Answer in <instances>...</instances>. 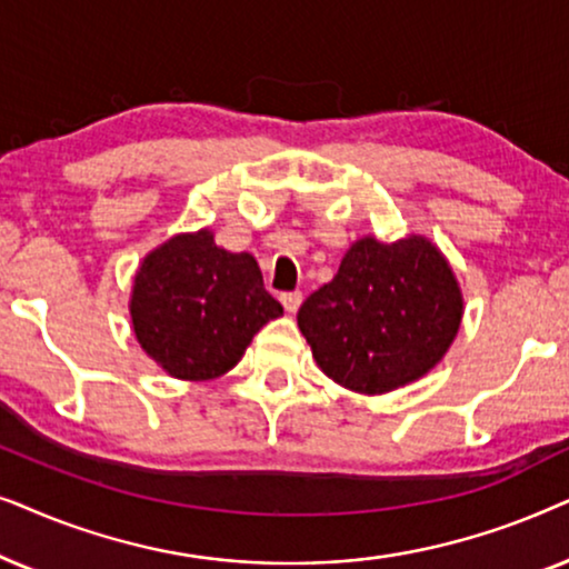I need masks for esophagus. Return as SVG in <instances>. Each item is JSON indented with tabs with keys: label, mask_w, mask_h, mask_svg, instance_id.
Instances as JSON below:
<instances>
[{
	"label": "esophagus",
	"mask_w": 569,
	"mask_h": 569,
	"mask_svg": "<svg viewBox=\"0 0 569 569\" xmlns=\"http://www.w3.org/2000/svg\"><path fill=\"white\" fill-rule=\"evenodd\" d=\"M301 291H286V293H280V301H283V307H286V312H297L299 309V305H301Z\"/></svg>",
	"instance_id": "1"
}]
</instances>
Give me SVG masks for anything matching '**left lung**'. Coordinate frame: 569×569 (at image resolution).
Segmentation results:
<instances>
[{
  "label": "left lung",
  "instance_id": "8db88e82",
  "mask_svg": "<svg viewBox=\"0 0 569 569\" xmlns=\"http://www.w3.org/2000/svg\"><path fill=\"white\" fill-rule=\"evenodd\" d=\"M299 330L340 388L385 396L442 361L463 320V293L435 241L356 239L330 283L301 305Z\"/></svg>",
  "mask_w": 569,
  "mask_h": 569
}]
</instances>
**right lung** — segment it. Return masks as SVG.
<instances>
[{"label":"right lung","instance_id":"1","mask_svg":"<svg viewBox=\"0 0 569 569\" xmlns=\"http://www.w3.org/2000/svg\"><path fill=\"white\" fill-rule=\"evenodd\" d=\"M280 315L254 257L218 247L210 229L166 239L134 272V338L177 380L206 382L231 372L257 330Z\"/></svg>","mask_w":569,"mask_h":569}]
</instances>
